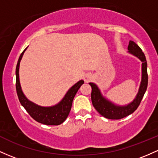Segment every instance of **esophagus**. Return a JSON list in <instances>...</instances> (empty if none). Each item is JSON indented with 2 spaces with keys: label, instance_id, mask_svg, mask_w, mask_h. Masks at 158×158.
I'll use <instances>...</instances> for the list:
<instances>
[{
  "label": "esophagus",
  "instance_id": "esophagus-1",
  "mask_svg": "<svg viewBox=\"0 0 158 158\" xmlns=\"http://www.w3.org/2000/svg\"><path fill=\"white\" fill-rule=\"evenodd\" d=\"M93 78V77L92 74H86V75L84 76V81H85L86 83H88V82H89V81H92Z\"/></svg>",
  "mask_w": 158,
  "mask_h": 158
}]
</instances>
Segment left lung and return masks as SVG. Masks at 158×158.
Here are the masks:
<instances>
[{
  "instance_id": "left-lung-1",
  "label": "left lung",
  "mask_w": 158,
  "mask_h": 158,
  "mask_svg": "<svg viewBox=\"0 0 158 158\" xmlns=\"http://www.w3.org/2000/svg\"><path fill=\"white\" fill-rule=\"evenodd\" d=\"M128 52L139 59L142 63V81L139 92L132 102L126 106H118L114 104L112 102L105 98L102 94L101 91L97 86L93 83H89L92 87L91 93V100L93 106L96 111L102 116L111 120H118L125 118L131 114L139 106L141 101L143 98L144 94L148 86V73H147V62L145 56L141 48L133 40H130L128 45Z\"/></svg>"
}]
</instances>
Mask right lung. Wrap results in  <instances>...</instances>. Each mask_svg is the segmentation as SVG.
Listing matches in <instances>:
<instances>
[{
	"mask_svg": "<svg viewBox=\"0 0 158 158\" xmlns=\"http://www.w3.org/2000/svg\"><path fill=\"white\" fill-rule=\"evenodd\" d=\"M27 47L21 53L19 58L16 69V88L19 100L21 105L25 108L27 112L30 116L36 121L46 125H59L63 123L69 116L72 106V102L74 96L76 95L79 88L84 83V81L81 80L72 86L66 93L63 99L61 100L58 104L50 107H43L32 102L25 97L22 90L21 85L19 82V65L23 56L24 54Z\"/></svg>",
	"mask_w": 158,
	"mask_h": 158,
	"instance_id": "1",
	"label": "right lung"
}]
</instances>
